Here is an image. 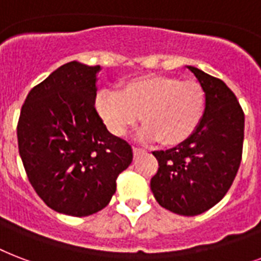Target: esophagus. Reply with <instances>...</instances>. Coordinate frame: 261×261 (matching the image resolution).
Listing matches in <instances>:
<instances>
[{
  "mask_svg": "<svg viewBox=\"0 0 261 261\" xmlns=\"http://www.w3.org/2000/svg\"><path fill=\"white\" fill-rule=\"evenodd\" d=\"M144 152H145L144 149L137 148V146H134V148H133V153H134V156H138L139 153H144Z\"/></svg>",
  "mask_w": 261,
  "mask_h": 261,
  "instance_id": "esophagus-1",
  "label": "esophagus"
}]
</instances>
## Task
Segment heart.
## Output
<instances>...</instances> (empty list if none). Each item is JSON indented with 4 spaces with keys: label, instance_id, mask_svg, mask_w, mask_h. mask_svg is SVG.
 Masks as SVG:
<instances>
[{
    "label": "heart",
    "instance_id": "heart-1",
    "mask_svg": "<svg viewBox=\"0 0 261 261\" xmlns=\"http://www.w3.org/2000/svg\"><path fill=\"white\" fill-rule=\"evenodd\" d=\"M205 91L194 79L172 75H144L127 81L120 91L102 90L97 111L115 135L122 137L135 126L139 115L145 139L164 145L184 142L201 122Z\"/></svg>",
    "mask_w": 261,
    "mask_h": 261
}]
</instances>
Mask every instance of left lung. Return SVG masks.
Here are the masks:
<instances>
[{
  "label": "left lung",
  "instance_id": "8db88e82",
  "mask_svg": "<svg viewBox=\"0 0 261 261\" xmlns=\"http://www.w3.org/2000/svg\"><path fill=\"white\" fill-rule=\"evenodd\" d=\"M188 68L204 87L205 111L188 139L172 149L153 152L159 170L150 179V189L163 208L196 216L216 205L236 179L245 115L223 81L196 67Z\"/></svg>",
  "mask_w": 261,
  "mask_h": 261
}]
</instances>
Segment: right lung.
I'll use <instances>...</instances> for the list:
<instances>
[{
	"label": "right lung",
	"instance_id": "add662e5",
	"mask_svg": "<svg viewBox=\"0 0 261 261\" xmlns=\"http://www.w3.org/2000/svg\"><path fill=\"white\" fill-rule=\"evenodd\" d=\"M99 65L71 61L30 90L17 123L30 184L49 208L89 216L108 205L133 149L95 109Z\"/></svg>",
	"mask_w": 261,
	"mask_h": 261
}]
</instances>
